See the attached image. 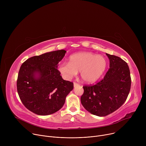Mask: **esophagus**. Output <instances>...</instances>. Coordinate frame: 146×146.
Here are the masks:
<instances>
[{
    "instance_id": "1",
    "label": "esophagus",
    "mask_w": 146,
    "mask_h": 146,
    "mask_svg": "<svg viewBox=\"0 0 146 146\" xmlns=\"http://www.w3.org/2000/svg\"><path fill=\"white\" fill-rule=\"evenodd\" d=\"M73 85H74V87H77V86H78V83L76 82H74V83H73Z\"/></svg>"
}]
</instances>
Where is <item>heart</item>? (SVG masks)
<instances>
[{
	"label": "heart",
	"instance_id": "heart-1",
	"mask_svg": "<svg viewBox=\"0 0 146 146\" xmlns=\"http://www.w3.org/2000/svg\"><path fill=\"white\" fill-rule=\"evenodd\" d=\"M107 65V60L103 56L90 52H81L70 55L69 62L60 64L58 70L67 80L71 79L77 74V72H80L83 81L92 83L102 77Z\"/></svg>",
	"mask_w": 146,
	"mask_h": 146
}]
</instances>
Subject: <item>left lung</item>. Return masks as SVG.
<instances>
[{"mask_svg": "<svg viewBox=\"0 0 146 146\" xmlns=\"http://www.w3.org/2000/svg\"><path fill=\"white\" fill-rule=\"evenodd\" d=\"M110 69L100 81L85 86L81 96L82 105L91 114L104 117L119 109L129 95L131 78L126 62L118 56L106 54Z\"/></svg>", "mask_w": 146, "mask_h": 146, "instance_id": "1", "label": "left lung"}]
</instances>
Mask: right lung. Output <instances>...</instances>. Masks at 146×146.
Segmentation results:
<instances>
[{
	"mask_svg": "<svg viewBox=\"0 0 146 146\" xmlns=\"http://www.w3.org/2000/svg\"><path fill=\"white\" fill-rule=\"evenodd\" d=\"M66 52L60 50L34 56L21 66L17 91L23 105L31 111L47 115L63 107L66 96L73 89V83L64 80L57 69Z\"/></svg>",
	"mask_w": 146,
	"mask_h": 146,
	"instance_id": "1",
	"label": "right lung"
}]
</instances>
